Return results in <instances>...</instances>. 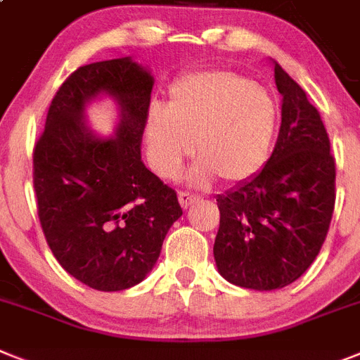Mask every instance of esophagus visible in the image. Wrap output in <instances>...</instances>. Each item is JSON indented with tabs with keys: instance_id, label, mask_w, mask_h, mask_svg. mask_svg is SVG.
<instances>
[{
	"instance_id": "obj_1",
	"label": "esophagus",
	"mask_w": 360,
	"mask_h": 360,
	"mask_svg": "<svg viewBox=\"0 0 360 360\" xmlns=\"http://www.w3.org/2000/svg\"><path fill=\"white\" fill-rule=\"evenodd\" d=\"M177 198H179V203L183 208H188L190 205L195 203V201L199 199L198 195L190 194V192H179V194H177Z\"/></svg>"
}]
</instances>
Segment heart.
I'll use <instances>...</instances> for the list:
<instances>
[{
  "mask_svg": "<svg viewBox=\"0 0 360 360\" xmlns=\"http://www.w3.org/2000/svg\"><path fill=\"white\" fill-rule=\"evenodd\" d=\"M278 126L280 108L265 87L232 71L194 72L172 87L166 108L148 111L150 161L170 179L198 141L201 161L190 170V183L203 186L217 175L241 183L269 161Z\"/></svg>",
  "mask_w": 360,
  "mask_h": 360,
  "instance_id": "1",
  "label": "heart"
}]
</instances>
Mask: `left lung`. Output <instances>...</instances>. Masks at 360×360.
I'll return each mask as SVG.
<instances>
[{"instance_id": "obj_1", "label": "left lung", "mask_w": 360, "mask_h": 360, "mask_svg": "<svg viewBox=\"0 0 360 360\" xmlns=\"http://www.w3.org/2000/svg\"><path fill=\"white\" fill-rule=\"evenodd\" d=\"M282 126L273 155L255 177L216 198V267L226 282L282 289L306 273L328 234L335 207V159L306 91L273 60Z\"/></svg>"}]
</instances>
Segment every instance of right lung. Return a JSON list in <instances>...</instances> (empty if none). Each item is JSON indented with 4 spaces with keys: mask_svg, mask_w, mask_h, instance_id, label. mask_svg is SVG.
Returning <instances> with one entry per match:
<instances>
[{
    "mask_svg": "<svg viewBox=\"0 0 360 360\" xmlns=\"http://www.w3.org/2000/svg\"><path fill=\"white\" fill-rule=\"evenodd\" d=\"M153 75L131 56L78 68L51 102L34 148V192L45 240L58 264L96 291L141 283L183 216L177 195L141 157ZM117 105V128L96 134L86 108Z\"/></svg>",
    "mask_w": 360,
    "mask_h": 360,
    "instance_id": "1",
    "label": "right lung"
}]
</instances>
